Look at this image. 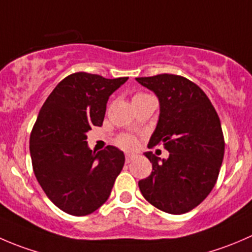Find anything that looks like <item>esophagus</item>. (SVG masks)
Here are the masks:
<instances>
[{
  "instance_id": "obj_1",
  "label": "esophagus",
  "mask_w": 252,
  "mask_h": 252,
  "mask_svg": "<svg viewBox=\"0 0 252 252\" xmlns=\"http://www.w3.org/2000/svg\"><path fill=\"white\" fill-rule=\"evenodd\" d=\"M135 157H136V155H134V154H126V163H129V162L133 161Z\"/></svg>"
}]
</instances>
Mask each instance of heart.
Wrapping results in <instances>:
<instances>
[{
	"mask_svg": "<svg viewBox=\"0 0 252 252\" xmlns=\"http://www.w3.org/2000/svg\"><path fill=\"white\" fill-rule=\"evenodd\" d=\"M147 94L144 93H138L135 94L134 98H138V97H142V96H146ZM117 144L118 146H121L122 149H126V150H133L135 149L136 145H138V140H136L135 136L130 135V134H122L117 138Z\"/></svg>",
	"mask_w": 252,
	"mask_h": 252,
	"instance_id": "obj_1",
	"label": "heart"
}]
</instances>
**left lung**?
<instances>
[{
  "instance_id": "1",
  "label": "left lung",
  "mask_w": 252,
  "mask_h": 252,
  "mask_svg": "<svg viewBox=\"0 0 252 252\" xmlns=\"http://www.w3.org/2000/svg\"><path fill=\"white\" fill-rule=\"evenodd\" d=\"M136 80L159 100V119L149 147L163 144L169 152L167 159L145 154L152 172L139 180L140 191L163 212H189L207 197L220 174L224 156L220 117L204 91L182 75L164 73Z\"/></svg>"
}]
</instances>
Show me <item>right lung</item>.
I'll return each instance as SVG.
<instances>
[{
    "mask_svg": "<svg viewBox=\"0 0 252 252\" xmlns=\"http://www.w3.org/2000/svg\"><path fill=\"white\" fill-rule=\"evenodd\" d=\"M126 80L73 73L39 112L30 134L32 169L48 199L68 215L86 216L101 207L123 168L121 150L108 145L95 154L86 133L102 126L108 97Z\"/></svg>",
    "mask_w": 252,
    "mask_h": 252,
    "instance_id": "right-lung-1",
    "label": "right lung"
}]
</instances>
